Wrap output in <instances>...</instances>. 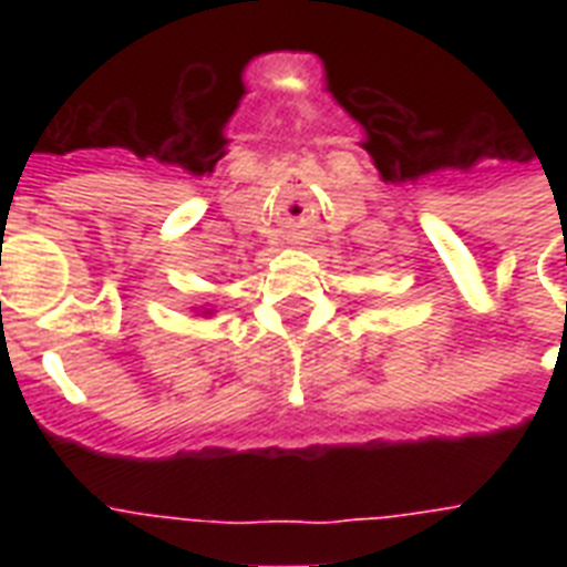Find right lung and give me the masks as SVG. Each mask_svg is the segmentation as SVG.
<instances>
[{"label": "right lung", "instance_id": "right-lung-1", "mask_svg": "<svg viewBox=\"0 0 567 567\" xmlns=\"http://www.w3.org/2000/svg\"><path fill=\"white\" fill-rule=\"evenodd\" d=\"M203 309V306H199ZM203 318H212V309H203Z\"/></svg>", "mask_w": 567, "mask_h": 567}]
</instances>
